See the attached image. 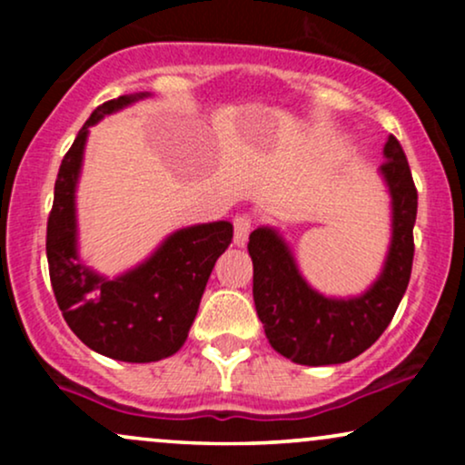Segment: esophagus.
<instances>
[{
    "label": "esophagus",
    "mask_w": 465,
    "mask_h": 465,
    "mask_svg": "<svg viewBox=\"0 0 465 465\" xmlns=\"http://www.w3.org/2000/svg\"><path fill=\"white\" fill-rule=\"evenodd\" d=\"M251 227H253V221H251L249 214H240L233 218V244L236 247H244L247 244Z\"/></svg>",
    "instance_id": "34e87169"
}]
</instances>
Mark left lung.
Masks as SVG:
<instances>
[{"label": "left lung", "instance_id": "8db88e82", "mask_svg": "<svg viewBox=\"0 0 465 465\" xmlns=\"http://www.w3.org/2000/svg\"><path fill=\"white\" fill-rule=\"evenodd\" d=\"M381 174L391 194V244L382 273L359 297L334 300L308 286L284 238L271 227L249 236L253 302L271 348L308 367L348 362L371 348L396 314L413 266L418 190L402 146L385 143Z\"/></svg>", "mask_w": 465, "mask_h": 465}]
</instances>
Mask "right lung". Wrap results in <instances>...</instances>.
<instances>
[{
    "instance_id": "1",
    "label": "right lung",
    "mask_w": 465,
    "mask_h": 465,
    "mask_svg": "<svg viewBox=\"0 0 465 465\" xmlns=\"http://www.w3.org/2000/svg\"><path fill=\"white\" fill-rule=\"evenodd\" d=\"M146 95L109 100L84 122L58 168L45 238L52 291L72 332L98 354L124 362L162 361L181 350L218 255L233 238L227 221L179 229L146 262L114 280L78 260L76 183L89 126Z\"/></svg>"
}]
</instances>
